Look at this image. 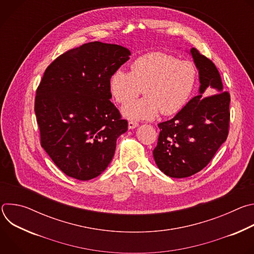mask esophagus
I'll use <instances>...</instances> for the list:
<instances>
[{"label": "esophagus", "instance_id": "34e87169", "mask_svg": "<svg viewBox=\"0 0 254 254\" xmlns=\"http://www.w3.org/2000/svg\"><path fill=\"white\" fill-rule=\"evenodd\" d=\"M136 127H138V124H137V123L132 122V121L128 122V128H129V129H133V128H135Z\"/></svg>", "mask_w": 254, "mask_h": 254}]
</instances>
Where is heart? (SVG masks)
<instances>
[{"mask_svg":"<svg viewBox=\"0 0 254 254\" xmlns=\"http://www.w3.org/2000/svg\"><path fill=\"white\" fill-rule=\"evenodd\" d=\"M197 83V69L188 60H178L165 53H150L131 64V72L116 70L110 78V89L117 102L126 104L142 89L143 98L123 107L129 120H153L178 113L191 98Z\"/></svg>","mask_w":254,"mask_h":254,"instance_id":"1","label":"heart"}]
</instances>
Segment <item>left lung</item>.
<instances>
[{"instance_id": "left-lung-1", "label": "left lung", "mask_w": 254, "mask_h": 254, "mask_svg": "<svg viewBox=\"0 0 254 254\" xmlns=\"http://www.w3.org/2000/svg\"><path fill=\"white\" fill-rule=\"evenodd\" d=\"M199 71V93L170 121L158 125L153 155L158 168L171 178L190 177L204 169L226 140L230 95L215 64L192 48Z\"/></svg>"}]
</instances>
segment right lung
<instances>
[{
    "label": "right lung",
    "instance_id": "obj_1",
    "mask_svg": "<svg viewBox=\"0 0 254 254\" xmlns=\"http://www.w3.org/2000/svg\"><path fill=\"white\" fill-rule=\"evenodd\" d=\"M129 55L126 47L95 41L65 52L45 70L35 114L41 146L65 175L88 181L112 162L127 122L110 100V78Z\"/></svg>",
    "mask_w": 254,
    "mask_h": 254
}]
</instances>
